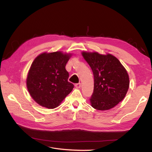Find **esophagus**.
Masks as SVG:
<instances>
[{
  "instance_id": "1",
  "label": "esophagus",
  "mask_w": 152,
  "mask_h": 152,
  "mask_svg": "<svg viewBox=\"0 0 152 152\" xmlns=\"http://www.w3.org/2000/svg\"><path fill=\"white\" fill-rule=\"evenodd\" d=\"M75 87H77V88H80V87H81V84H80V83H78V84H76L75 85Z\"/></svg>"
}]
</instances>
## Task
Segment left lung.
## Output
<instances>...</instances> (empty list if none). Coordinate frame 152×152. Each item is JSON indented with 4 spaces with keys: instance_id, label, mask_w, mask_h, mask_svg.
<instances>
[{
    "instance_id": "1",
    "label": "left lung",
    "mask_w": 152,
    "mask_h": 152,
    "mask_svg": "<svg viewBox=\"0 0 152 152\" xmlns=\"http://www.w3.org/2000/svg\"><path fill=\"white\" fill-rule=\"evenodd\" d=\"M82 56L94 75V91L90 98L92 107L108 110L124 99L129 87V78L118 59L110 54L83 51Z\"/></svg>"
}]
</instances>
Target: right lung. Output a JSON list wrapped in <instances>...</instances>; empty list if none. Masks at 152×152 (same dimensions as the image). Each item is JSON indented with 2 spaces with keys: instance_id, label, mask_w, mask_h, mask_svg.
<instances>
[{
  "instance_id": "right-lung-1",
  "label": "right lung",
  "mask_w": 152,
  "mask_h": 152,
  "mask_svg": "<svg viewBox=\"0 0 152 152\" xmlns=\"http://www.w3.org/2000/svg\"><path fill=\"white\" fill-rule=\"evenodd\" d=\"M71 54L44 53L37 56L28 73L26 87L36 103L49 109L56 108L70 93L73 84L68 81L65 66Z\"/></svg>"
}]
</instances>
